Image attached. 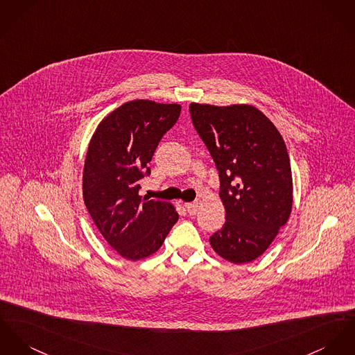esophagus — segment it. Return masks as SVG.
I'll use <instances>...</instances> for the list:
<instances>
[{
  "mask_svg": "<svg viewBox=\"0 0 355 355\" xmlns=\"http://www.w3.org/2000/svg\"><path fill=\"white\" fill-rule=\"evenodd\" d=\"M185 209L188 211L189 215H196V212H197V209H198V202H197V201H194V202H187V204H185Z\"/></svg>",
  "mask_w": 355,
  "mask_h": 355,
  "instance_id": "esophagus-1",
  "label": "esophagus"
}]
</instances>
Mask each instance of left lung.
Masks as SVG:
<instances>
[{"mask_svg":"<svg viewBox=\"0 0 355 355\" xmlns=\"http://www.w3.org/2000/svg\"><path fill=\"white\" fill-rule=\"evenodd\" d=\"M189 112L218 170V196L225 208V223L209 243L228 262H251L291 216L293 182L285 141L252 105L191 103Z\"/></svg>","mask_w":355,"mask_h":355,"instance_id":"1","label":"left lung"}]
</instances>
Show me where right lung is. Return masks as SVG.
I'll return each mask as SVG.
<instances>
[{"mask_svg": "<svg viewBox=\"0 0 355 355\" xmlns=\"http://www.w3.org/2000/svg\"><path fill=\"white\" fill-rule=\"evenodd\" d=\"M180 113L178 104L134 100L110 112L89 143L83 201L104 239L125 259L158 251L178 220L170 202L141 197L139 189L158 143Z\"/></svg>", "mask_w": 355, "mask_h": 355, "instance_id": "right-lung-1", "label": "right lung"}]
</instances>
